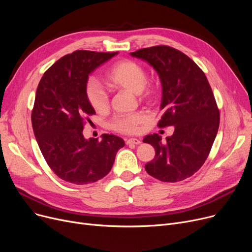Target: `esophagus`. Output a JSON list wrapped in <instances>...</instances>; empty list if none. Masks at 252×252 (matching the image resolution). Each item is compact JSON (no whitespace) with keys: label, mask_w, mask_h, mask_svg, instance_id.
I'll list each match as a JSON object with an SVG mask.
<instances>
[{"label":"esophagus","mask_w":252,"mask_h":252,"mask_svg":"<svg viewBox=\"0 0 252 252\" xmlns=\"http://www.w3.org/2000/svg\"><path fill=\"white\" fill-rule=\"evenodd\" d=\"M127 145H139V144H141V140L140 139H137V138H133V139H128V140H126V142Z\"/></svg>","instance_id":"1"}]
</instances>
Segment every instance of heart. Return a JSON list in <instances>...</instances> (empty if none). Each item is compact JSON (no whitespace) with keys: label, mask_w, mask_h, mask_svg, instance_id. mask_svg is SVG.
Wrapping results in <instances>:
<instances>
[{"label":"heart","mask_w":252,"mask_h":252,"mask_svg":"<svg viewBox=\"0 0 252 252\" xmlns=\"http://www.w3.org/2000/svg\"><path fill=\"white\" fill-rule=\"evenodd\" d=\"M105 82L112 89L141 94L145 99H152L154 97V89L152 87H146V70L141 64L135 61L122 60L113 64L111 68L106 72ZM86 96L95 111L102 113L108 109V96L96 81H90L87 84ZM146 121L147 116L141 112L122 115L113 119L111 127L119 133L133 134L138 131L140 126Z\"/></svg>","instance_id":"b5f03b06"}]
</instances>
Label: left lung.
<instances>
[{
    "mask_svg": "<svg viewBox=\"0 0 252 252\" xmlns=\"http://www.w3.org/2000/svg\"><path fill=\"white\" fill-rule=\"evenodd\" d=\"M129 54L148 62L162 87L158 126H174L175 131L162 142L157 134L143 142L155 149L145 169L161 182L176 183L193 176L205 162L220 126V111L204 72L192 59L168 46L140 49Z\"/></svg>",
    "mask_w": 252,
    "mask_h": 252,
    "instance_id": "obj_1",
    "label": "left lung"
}]
</instances>
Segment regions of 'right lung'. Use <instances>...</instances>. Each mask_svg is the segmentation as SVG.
<instances>
[{"label": "right lung", "mask_w": 252, "mask_h": 252, "mask_svg": "<svg viewBox=\"0 0 252 252\" xmlns=\"http://www.w3.org/2000/svg\"><path fill=\"white\" fill-rule=\"evenodd\" d=\"M117 54L75 51L53 64L37 86L33 133L48 165L65 182L87 185L104 178L125 146L114 135L103 134L101 141L83 135L85 121L95 114L86 96L89 75Z\"/></svg>", "instance_id": "obj_1"}]
</instances>
